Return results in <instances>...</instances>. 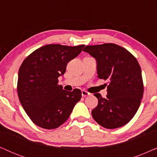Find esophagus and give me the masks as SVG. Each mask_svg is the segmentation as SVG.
<instances>
[{"label":"esophagus","instance_id":"34e87169","mask_svg":"<svg viewBox=\"0 0 157 157\" xmlns=\"http://www.w3.org/2000/svg\"><path fill=\"white\" fill-rule=\"evenodd\" d=\"M81 95H82L83 97H86V96H89L90 93L87 92L86 91H85V90H82V91H81Z\"/></svg>","mask_w":157,"mask_h":157}]
</instances>
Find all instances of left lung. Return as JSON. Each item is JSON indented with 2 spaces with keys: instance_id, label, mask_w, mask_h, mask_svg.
<instances>
[{
  "instance_id": "left-lung-1",
  "label": "left lung",
  "mask_w": 157,
  "mask_h": 157,
  "mask_svg": "<svg viewBox=\"0 0 157 157\" xmlns=\"http://www.w3.org/2000/svg\"><path fill=\"white\" fill-rule=\"evenodd\" d=\"M83 51L96 59L98 78L109 81L106 98L94 94L98 103L91 111L92 117L106 128L124 126L136 114L143 96L138 61L129 51L114 44L87 46Z\"/></svg>"
}]
</instances>
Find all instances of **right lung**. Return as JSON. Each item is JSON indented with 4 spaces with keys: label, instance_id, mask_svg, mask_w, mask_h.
Wrapping results in <instances>:
<instances>
[{
    "label": "right lung",
    "instance_id": "obj_1",
    "mask_svg": "<svg viewBox=\"0 0 157 157\" xmlns=\"http://www.w3.org/2000/svg\"><path fill=\"white\" fill-rule=\"evenodd\" d=\"M84 46L46 45L34 51L21 64L17 86L18 98L36 125L46 129L59 127L81 100V90L65 91L58 84V78L64 74L67 63Z\"/></svg>",
    "mask_w": 157,
    "mask_h": 157
}]
</instances>
